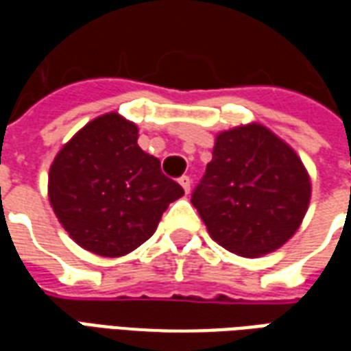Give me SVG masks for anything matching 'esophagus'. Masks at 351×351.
Segmentation results:
<instances>
[{
	"label": "esophagus",
	"mask_w": 351,
	"mask_h": 351,
	"mask_svg": "<svg viewBox=\"0 0 351 351\" xmlns=\"http://www.w3.org/2000/svg\"><path fill=\"white\" fill-rule=\"evenodd\" d=\"M178 182H180V186H182L184 188V191H186V193H190V188H191V180H190V176H180V178H178Z\"/></svg>",
	"instance_id": "1"
}]
</instances>
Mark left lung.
<instances>
[{
  "mask_svg": "<svg viewBox=\"0 0 351 351\" xmlns=\"http://www.w3.org/2000/svg\"><path fill=\"white\" fill-rule=\"evenodd\" d=\"M310 191V176L293 148L261 123H248L216 137L191 205L220 246L261 258L295 235Z\"/></svg>",
  "mask_w": 351,
  "mask_h": 351,
  "instance_id": "8db88e82",
  "label": "left lung"
}]
</instances>
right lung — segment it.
<instances>
[{
  "label": "right lung",
  "mask_w": 351,
  "mask_h": 351,
  "mask_svg": "<svg viewBox=\"0 0 351 351\" xmlns=\"http://www.w3.org/2000/svg\"><path fill=\"white\" fill-rule=\"evenodd\" d=\"M137 125L118 112L86 123L64 145L49 173V199L60 223L84 250L120 258L154 235L182 186L137 145Z\"/></svg>",
  "instance_id": "obj_1"
}]
</instances>
